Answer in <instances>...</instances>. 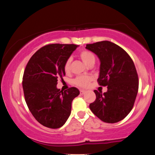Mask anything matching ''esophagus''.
<instances>
[{
	"mask_svg": "<svg viewBox=\"0 0 155 155\" xmlns=\"http://www.w3.org/2000/svg\"><path fill=\"white\" fill-rule=\"evenodd\" d=\"M85 92H86V91L84 90V89H80V94H84Z\"/></svg>",
	"mask_w": 155,
	"mask_h": 155,
	"instance_id": "esophagus-1",
	"label": "esophagus"
}]
</instances>
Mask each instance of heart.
Listing matches in <instances>:
<instances>
[{
  "label": "heart",
  "mask_w": 155,
  "mask_h": 155,
  "mask_svg": "<svg viewBox=\"0 0 155 155\" xmlns=\"http://www.w3.org/2000/svg\"><path fill=\"white\" fill-rule=\"evenodd\" d=\"M79 55L81 59L83 61V62L87 66L90 64L91 63L95 62V56L92 52L89 51V50H83L80 53ZM70 69L71 59L68 58L65 63L64 71L66 74H68V73H69ZM92 80V78L89 76H79L74 79V84L80 87H88Z\"/></svg>",
  "instance_id": "b5f03b06"
}]
</instances>
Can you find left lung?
<instances>
[{"label":"left lung","instance_id":"1","mask_svg":"<svg viewBox=\"0 0 155 155\" xmlns=\"http://www.w3.org/2000/svg\"><path fill=\"white\" fill-rule=\"evenodd\" d=\"M86 49L98 57L97 81L100 85L107 86L106 92L94 91L96 100L89 108L104 122H119L131 112L138 93L139 79L133 61L123 48L110 41L88 44Z\"/></svg>","mask_w":155,"mask_h":155}]
</instances>
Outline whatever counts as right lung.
<instances>
[{"mask_svg":"<svg viewBox=\"0 0 155 155\" xmlns=\"http://www.w3.org/2000/svg\"><path fill=\"white\" fill-rule=\"evenodd\" d=\"M76 45L51 44L44 46L31 56L23 76L24 97L35 118L45 127L58 128L68 120L71 102L79 94L76 87L61 91L58 79L66 75L64 65Z\"/></svg>","mask_w":155,"mask_h":155,"instance_id":"right-lung-1","label":"right lung"}]
</instances>
